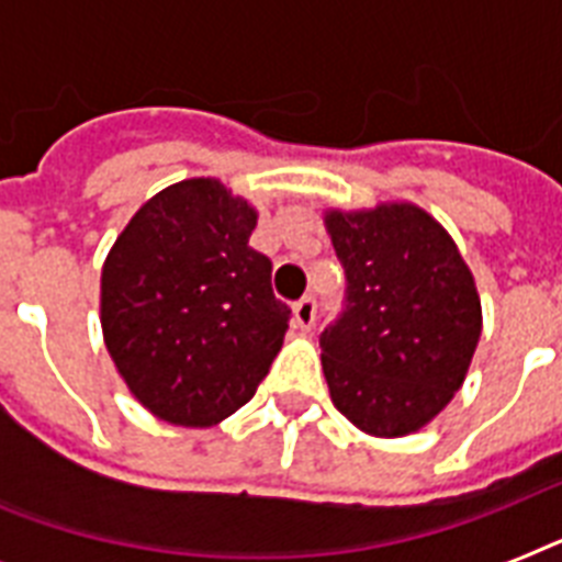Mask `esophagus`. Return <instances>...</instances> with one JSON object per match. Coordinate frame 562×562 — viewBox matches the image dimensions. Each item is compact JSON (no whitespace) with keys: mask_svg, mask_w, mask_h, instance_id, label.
Returning a JSON list of instances; mask_svg holds the SVG:
<instances>
[{"mask_svg":"<svg viewBox=\"0 0 562 562\" xmlns=\"http://www.w3.org/2000/svg\"><path fill=\"white\" fill-rule=\"evenodd\" d=\"M317 315V300L315 297H303L294 303V326L297 329H312Z\"/></svg>","mask_w":562,"mask_h":562,"instance_id":"34e87169","label":"esophagus"}]
</instances>
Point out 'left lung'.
Masks as SVG:
<instances>
[{"label": "left lung", "instance_id": "8db88e82", "mask_svg": "<svg viewBox=\"0 0 562 562\" xmlns=\"http://www.w3.org/2000/svg\"><path fill=\"white\" fill-rule=\"evenodd\" d=\"M347 273L344 312L321 333L335 408L373 437H405L452 402L481 338V300L452 236L414 203L329 210Z\"/></svg>", "mask_w": 562, "mask_h": 562}]
</instances>
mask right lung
<instances>
[{
	"instance_id": "1",
	"label": "right lung",
	"mask_w": 562,
	"mask_h": 562,
	"mask_svg": "<svg viewBox=\"0 0 562 562\" xmlns=\"http://www.w3.org/2000/svg\"><path fill=\"white\" fill-rule=\"evenodd\" d=\"M256 210L215 178L145 201L101 268V333L119 375L154 417L215 426L262 382L289 329Z\"/></svg>"
}]
</instances>
